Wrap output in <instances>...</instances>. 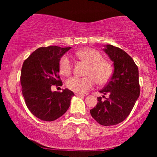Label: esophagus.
<instances>
[{"label":"esophagus","mask_w":157,"mask_h":157,"mask_svg":"<svg viewBox=\"0 0 157 157\" xmlns=\"http://www.w3.org/2000/svg\"><path fill=\"white\" fill-rule=\"evenodd\" d=\"M76 96L80 97H86V95L83 94H76Z\"/></svg>","instance_id":"esophagus-1"}]
</instances>
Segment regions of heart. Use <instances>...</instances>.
<instances>
[{
    "label": "heart",
    "mask_w": 157,
    "mask_h": 157,
    "mask_svg": "<svg viewBox=\"0 0 157 157\" xmlns=\"http://www.w3.org/2000/svg\"><path fill=\"white\" fill-rule=\"evenodd\" d=\"M79 59L89 65L85 77H73L66 82L68 89L77 94H83L94 85L95 80L99 84H105L109 80L112 68L109 62L102 60L101 54L91 48H86L77 52ZM72 66L69 57L65 55L60 60V71L64 76L71 75Z\"/></svg>",
    "instance_id": "heart-1"
}]
</instances>
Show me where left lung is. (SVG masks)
<instances>
[{
  "instance_id": "1",
  "label": "left lung",
  "mask_w": 157,
  "mask_h": 157,
  "mask_svg": "<svg viewBox=\"0 0 157 157\" xmlns=\"http://www.w3.org/2000/svg\"><path fill=\"white\" fill-rule=\"evenodd\" d=\"M102 50L113 62V72L109 82L100 91L105 100L99 97L90 113L100 125H114L125 120L140 96L139 71L134 60L121 48L108 44ZM105 94H109L108 98Z\"/></svg>"
}]
</instances>
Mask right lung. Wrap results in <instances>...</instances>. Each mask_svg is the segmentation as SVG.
Here are the masks:
<instances>
[{"mask_svg":"<svg viewBox=\"0 0 157 157\" xmlns=\"http://www.w3.org/2000/svg\"><path fill=\"white\" fill-rule=\"evenodd\" d=\"M71 47L51 46L36 49L23 63L21 82L29 110L44 121H54L66 112L74 93L69 89L52 91V86L63 85L59 72L61 57Z\"/></svg>","mask_w":157,"mask_h":157,"instance_id":"obj_1","label":"right lung"}]
</instances>
